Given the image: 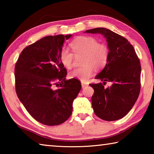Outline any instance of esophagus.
Segmentation results:
<instances>
[{
  "mask_svg": "<svg viewBox=\"0 0 154 154\" xmlns=\"http://www.w3.org/2000/svg\"><path fill=\"white\" fill-rule=\"evenodd\" d=\"M88 84L87 83H85V82H82V88H85L86 86H88Z\"/></svg>",
  "mask_w": 154,
  "mask_h": 154,
  "instance_id": "1",
  "label": "esophagus"
}]
</instances>
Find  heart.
<instances>
[{"label": "heart", "instance_id": "obj_1", "mask_svg": "<svg viewBox=\"0 0 154 154\" xmlns=\"http://www.w3.org/2000/svg\"><path fill=\"white\" fill-rule=\"evenodd\" d=\"M74 55L83 54L82 66L69 72V77L85 82L92 76L94 67L100 69L107 62L109 50L105 44L98 43L96 38L91 36H79L70 44ZM66 48H62L59 54L61 64L68 69L72 67L74 56Z\"/></svg>", "mask_w": 154, "mask_h": 154}]
</instances>
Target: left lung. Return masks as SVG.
Returning <instances> with one entry per match:
<instances>
[{
    "instance_id": "left-lung-1",
    "label": "left lung",
    "mask_w": 154,
    "mask_h": 154,
    "mask_svg": "<svg viewBox=\"0 0 154 154\" xmlns=\"http://www.w3.org/2000/svg\"><path fill=\"white\" fill-rule=\"evenodd\" d=\"M85 32L103 35L109 50L105 68L95 77L103 83L90 84L94 90L92 96L94 112L103 120H118L131 110L139 97L141 71L139 59L126 38L107 28H93ZM106 82H111L112 86L105 88L103 85Z\"/></svg>"
}]
</instances>
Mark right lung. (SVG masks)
Segmentation results:
<instances>
[{
  "instance_id": "add662e5",
  "label": "right lung",
  "mask_w": 154,
  "mask_h": 154,
  "mask_svg": "<svg viewBox=\"0 0 154 154\" xmlns=\"http://www.w3.org/2000/svg\"><path fill=\"white\" fill-rule=\"evenodd\" d=\"M71 36L41 38L23 49L15 66L18 98L34 119L47 126H57L69 118L82 88L77 79H66V70L59 60L64 40Z\"/></svg>"
}]
</instances>
